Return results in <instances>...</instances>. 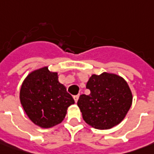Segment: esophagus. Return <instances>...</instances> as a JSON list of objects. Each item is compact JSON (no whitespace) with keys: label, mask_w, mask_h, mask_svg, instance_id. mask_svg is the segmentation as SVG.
<instances>
[{"label":"esophagus","mask_w":154,"mask_h":154,"mask_svg":"<svg viewBox=\"0 0 154 154\" xmlns=\"http://www.w3.org/2000/svg\"><path fill=\"white\" fill-rule=\"evenodd\" d=\"M73 98H74V100H75V102H77V100H78V98H79V95L77 94V95H74L73 96Z\"/></svg>","instance_id":"1"}]
</instances>
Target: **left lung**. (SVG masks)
<instances>
[{"mask_svg":"<svg viewBox=\"0 0 154 154\" xmlns=\"http://www.w3.org/2000/svg\"><path fill=\"white\" fill-rule=\"evenodd\" d=\"M88 95L81 94L77 106L88 125L98 130H108L120 124L132 105L129 84L114 73L102 72L89 77Z\"/></svg>","mask_w":154,"mask_h":154,"instance_id":"obj_1","label":"left lung"}]
</instances>
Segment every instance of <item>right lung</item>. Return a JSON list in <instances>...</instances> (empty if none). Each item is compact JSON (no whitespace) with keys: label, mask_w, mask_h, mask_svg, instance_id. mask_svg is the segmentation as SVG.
I'll return each mask as SVG.
<instances>
[{"label":"right lung","mask_w":154,"mask_h":154,"mask_svg":"<svg viewBox=\"0 0 154 154\" xmlns=\"http://www.w3.org/2000/svg\"><path fill=\"white\" fill-rule=\"evenodd\" d=\"M19 100L30 121L43 129L60 124L67 108L75 103L59 82L58 73L49 71L48 66L29 72L20 88Z\"/></svg>","instance_id":"obj_1"}]
</instances>
